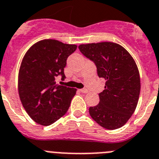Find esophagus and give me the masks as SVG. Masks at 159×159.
Here are the masks:
<instances>
[{"label":"esophagus","mask_w":159,"mask_h":159,"mask_svg":"<svg viewBox=\"0 0 159 159\" xmlns=\"http://www.w3.org/2000/svg\"><path fill=\"white\" fill-rule=\"evenodd\" d=\"M80 92H81V93H83V94H86V93H88V90L87 89H81V90H80Z\"/></svg>","instance_id":"esophagus-1"}]
</instances>
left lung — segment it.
Segmentation results:
<instances>
[{
  "label": "left lung",
  "mask_w": 159,
  "mask_h": 159,
  "mask_svg": "<svg viewBox=\"0 0 159 159\" xmlns=\"http://www.w3.org/2000/svg\"><path fill=\"white\" fill-rule=\"evenodd\" d=\"M81 52L95 64L99 77L107 80L98 94L99 103L89 108L90 116L107 129L121 128L137 107L141 80L137 64L121 45L112 42L78 46Z\"/></svg>",
  "instance_id": "obj_1"
}]
</instances>
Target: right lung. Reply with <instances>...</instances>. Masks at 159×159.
<instances>
[{"label": "right lung", "instance_id": "right-lung-1", "mask_svg": "<svg viewBox=\"0 0 159 159\" xmlns=\"http://www.w3.org/2000/svg\"><path fill=\"white\" fill-rule=\"evenodd\" d=\"M77 45L43 39L30 47L18 73V94L24 109L37 124L48 126L67 112L77 89L56 84Z\"/></svg>", "mask_w": 159, "mask_h": 159}]
</instances>
